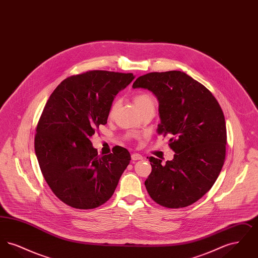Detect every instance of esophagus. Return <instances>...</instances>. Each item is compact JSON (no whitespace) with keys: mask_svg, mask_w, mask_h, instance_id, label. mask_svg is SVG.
<instances>
[{"mask_svg":"<svg viewBox=\"0 0 258 258\" xmlns=\"http://www.w3.org/2000/svg\"><path fill=\"white\" fill-rule=\"evenodd\" d=\"M143 159V157L141 156V155H139V154H133L132 155V160H140Z\"/></svg>","mask_w":258,"mask_h":258,"instance_id":"esophagus-1","label":"esophagus"}]
</instances>
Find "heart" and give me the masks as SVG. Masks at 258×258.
<instances>
[{
  "instance_id": "b5f03b06",
  "label": "heart",
  "mask_w": 258,
  "mask_h": 258,
  "mask_svg": "<svg viewBox=\"0 0 258 258\" xmlns=\"http://www.w3.org/2000/svg\"><path fill=\"white\" fill-rule=\"evenodd\" d=\"M133 99H134V102H135L137 110L139 111L140 114L142 112H144V111L149 110V109H152V108L155 109L154 98H152L147 93H144V92L136 93L135 96H134ZM117 108H118V101L115 100L111 104L109 113H108L109 117H111L115 113V111L117 110Z\"/></svg>"
}]
</instances>
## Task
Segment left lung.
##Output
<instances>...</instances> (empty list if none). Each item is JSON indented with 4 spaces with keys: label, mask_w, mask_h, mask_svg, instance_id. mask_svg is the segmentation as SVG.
Segmentation results:
<instances>
[{
    "label": "left lung",
    "mask_w": 258,
    "mask_h": 258,
    "mask_svg": "<svg viewBox=\"0 0 258 258\" xmlns=\"http://www.w3.org/2000/svg\"><path fill=\"white\" fill-rule=\"evenodd\" d=\"M133 88L147 89L158 98V133L171 137L169 147L175 152L165 163L149 158L148 194L163 207L189 206L208 192L224 163L226 126L221 106L206 87L179 71L142 75Z\"/></svg>",
    "instance_id": "obj_1"
}]
</instances>
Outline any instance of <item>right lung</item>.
<instances>
[{"label":"right lung","mask_w":258,"mask_h":258,"mask_svg":"<svg viewBox=\"0 0 258 258\" xmlns=\"http://www.w3.org/2000/svg\"><path fill=\"white\" fill-rule=\"evenodd\" d=\"M134 79L133 74L89 71L61 81L48 98L35 151L46 183L67 205L97 208L113 196L131 155L121 147L99 157L90 138L107 123L115 96Z\"/></svg>","instance_id":"1"}]
</instances>
